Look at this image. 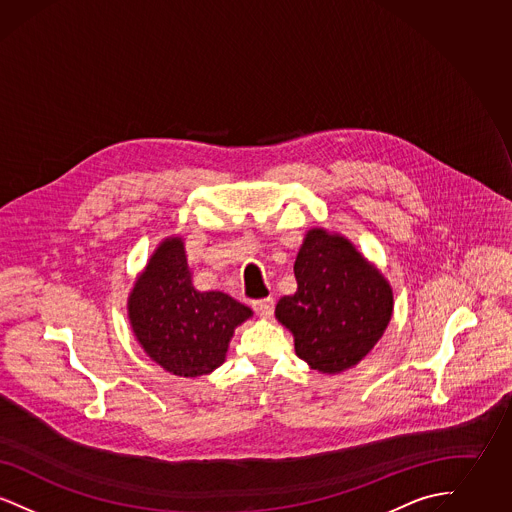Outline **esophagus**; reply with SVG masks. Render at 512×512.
<instances>
[{"instance_id":"1","label":"esophagus","mask_w":512,"mask_h":512,"mask_svg":"<svg viewBox=\"0 0 512 512\" xmlns=\"http://www.w3.org/2000/svg\"><path fill=\"white\" fill-rule=\"evenodd\" d=\"M253 309L259 317L270 318L274 313V299L267 297V299H261V301H255L253 303Z\"/></svg>"}]
</instances>
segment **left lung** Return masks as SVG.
Here are the masks:
<instances>
[{
  "label": "left lung",
  "instance_id": "1",
  "mask_svg": "<svg viewBox=\"0 0 512 512\" xmlns=\"http://www.w3.org/2000/svg\"><path fill=\"white\" fill-rule=\"evenodd\" d=\"M297 292L276 305L295 353L320 372L357 365L382 338L393 295L382 274L341 236L309 230L295 265Z\"/></svg>",
  "mask_w": 512,
  "mask_h": 512
}]
</instances>
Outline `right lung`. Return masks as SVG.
<instances>
[{"label":"right lung","mask_w":512,"mask_h":512,"mask_svg":"<svg viewBox=\"0 0 512 512\" xmlns=\"http://www.w3.org/2000/svg\"><path fill=\"white\" fill-rule=\"evenodd\" d=\"M130 324L147 355L176 376L224 363L234 328L251 309L222 292H197L180 238L165 240L128 299Z\"/></svg>","instance_id":"1"}]
</instances>
